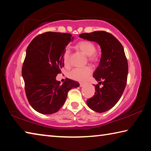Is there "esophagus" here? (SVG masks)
Wrapping results in <instances>:
<instances>
[{
	"mask_svg": "<svg viewBox=\"0 0 151 151\" xmlns=\"http://www.w3.org/2000/svg\"><path fill=\"white\" fill-rule=\"evenodd\" d=\"M85 86V83H80V86H81V87H82V86Z\"/></svg>",
	"mask_w": 151,
	"mask_h": 151,
	"instance_id": "34e87169",
	"label": "esophagus"
}]
</instances>
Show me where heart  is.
<instances>
[{"mask_svg": "<svg viewBox=\"0 0 151 151\" xmlns=\"http://www.w3.org/2000/svg\"><path fill=\"white\" fill-rule=\"evenodd\" d=\"M76 47L84 54L88 56V60L91 62L95 63L99 60V55L96 52V47L93 42L89 40H81L76 45ZM63 63L66 66L70 65V51L66 50L63 55ZM93 73V68L91 66L83 68H76L68 74L69 77L73 80L84 81Z\"/></svg>", "mask_w": 151, "mask_h": 151, "instance_id": "obj_1", "label": "heart"}]
</instances>
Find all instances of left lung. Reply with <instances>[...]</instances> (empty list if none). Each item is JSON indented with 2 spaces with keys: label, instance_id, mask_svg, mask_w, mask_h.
Listing matches in <instances>:
<instances>
[{
  "label": "left lung",
  "instance_id": "obj_1",
  "mask_svg": "<svg viewBox=\"0 0 151 151\" xmlns=\"http://www.w3.org/2000/svg\"><path fill=\"white\" fill-rule=\"evenodd\" d=\"M79 37L101 46V61L93 77L104 86L94 85V95L86 101V104L94 111L106 112L117 103L127 85L128 62L123 47L115 37L106 31L82 33Z\"/></svg>",
  "mask_w": 151,
  "mask_h": 151
}]
</instances>
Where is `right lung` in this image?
Returning a JSON list of instances; mask_svg holds the SVG:
<instances>
[{"mask_svg": "<svg viewBox=\"0 0 151 151\" xmlns=\"http://www.w3.org/2000/svg\"><path fill=\"white\" fill-rule=\"evenodd\" d=\"M70 33L47 32L39 35L28 46L22 76L27 98L36 111L50 114L58 111L72 88L79 83L66 78L56 80L64 66L65 47L72 40Z\"/></svg>", "mask_w": 151, "mask_h": 151, "instance_id": "add662e5", "label": "right lung"}]
</instances>
